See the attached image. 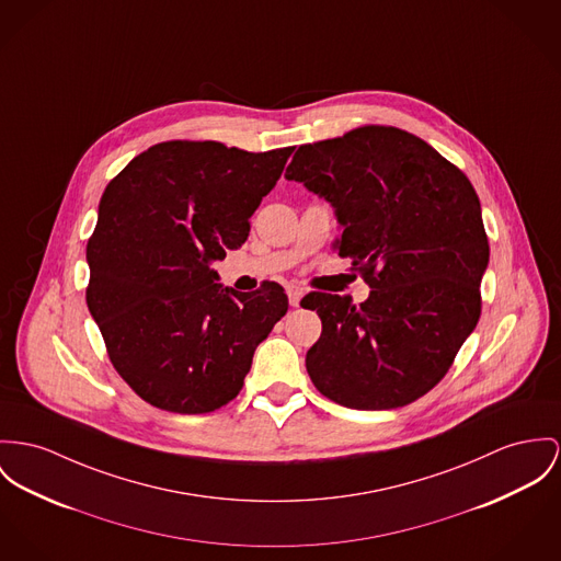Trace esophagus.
I'll list each match as a JSON object with an SVG mask.
<instances>
[{
  "mask_svg": "<svg viewBox=\"0 0 561 561\" xmlns=\"http://www.w3.org/2000/svg\"><path fill=\"white\" fill-rule=\"evenodd\" d=\"M302 299V290L301 288H297V286H293V288H288V302L293 305V307H299V302Z\"/></svg>",
  "mask_w": 561,
  "mask_h": 561,
  "instance_id": "1",
  "label": "esophagus"
}]
</instances>
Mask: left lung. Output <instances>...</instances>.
<instances>
[{
  "instance_id": "obj_1",
  "label": "left lung",
  "mask_w": 561,
  "mask_h": 561,
  "mask_svg": "<svg viewBox=\"0 0 561 561\" xmlns=\"http://www.w3.org/2000/svg\"><path fill=\"white\" fill-rule=\"evenodd\" d=\"M286 179L335 207L333 248L371 288L360 305L302 297L322 320L305 356L313 387L352 410L416 401L446 376L480 318L489 241L470 179L392 126L301 145Z\"/></svg>"
}]
</instances>
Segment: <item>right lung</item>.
I'll return each mask as SVG.
<instances>
[{
    "label": "right lung",
    "mask_w": 561,
    "mask_h": 561,
    "mask_svg": "<svg viewBox=\"0 0 561 561\" xmlns=\"http://www.w3.org/2000/svg\"><path fill=\"white\" fill-rule=\"evenodd\" d=\"M293 151L169 140L106 185L87 243V307L113 367L147 403L176 414L226 405L288 311L279 284L241 295L216 284L211 262L245 243Z\"/></svg>",
    "instance_id": "add662e5"
}]
</instances>
